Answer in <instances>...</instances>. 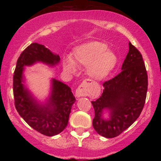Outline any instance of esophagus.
Returning a JSON list of instances; mask_svg holds the SVG:
<instances>
[{
	"label": "esophagus",
	"mask_w": 161,
	"mask_h": 161,
	"mask_svg": "<svg viewBox=\"0 0 161 161\" xmlns=\"http://www.w3.org/2000/svg\"><path fill=\"white\" fill-rule=\"evenodd\" d=\"M92 82L90 80H85L81 83L77 89L75 90V96L76 97H82V96H87L89 95L90 86Z\"/></svg>",
	"instance_id": "esophagus-1"
}]
</instances>
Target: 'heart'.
I'll return each mask as SVG.
<instances>
[{
  "mask_svg": "<svg viewBox=\"0 0 161 161\" xmlns=\"http://www.w3.org/2000/svg\"><path fill=\"white\" fill-rule=\"evenodd\" d=\"M108 45L100 42H90L75 47L72 57H65L64 69L69 73L76 71L77 66H87V73L92 78L101 80L106 78L115 67L117 57Z\"/></svg>",
  "mask_w": 161,
  "mask_h": 161,
  "instance_id": "1",
  "label": "heart"
}]
</instances>
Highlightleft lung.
I'll use <instances>...</instances> for the list:
<instances>
[{"mask_svg":"<svg viewBox=\"0 0 161 161\" xmlns=\"http://www.w3.org/2000/svg\"><path fill=\"white\" fill-rule=\"evenodd\" d=\"M129 52L122 65V71L103 84L101 97L92 101L95 109L93 127L104 137L110 138L120 135L140 116L145 103L147 75L141 53L129 43ZM105 108L110 118L103 119Z\"/></svg>","mask_w":161,"mask_h":161,"instance_id":"left-lung-1","label":"left lung"}]
</instances>
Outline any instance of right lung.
<instances>
[{
    "label": "right lung",
    "instance_id": "1",
    "mask_svg": "<svg viewBox=\"0 0 161 161\" xmlns=\"http://www.w3.org/2000/svg\"><path fill=\"white\" fill-rule=\"evenodd\" d=\"M60 60L59 55L53 53L44 45L32 43L21 53L14 74L16 110L32 128L47 136H56L66 128L75 98L67 85L53 79L47 103L41 104L24 86L23 73L25 66H32L37 62L55 66Z\"/></svg>",
    "mask_w": 161,
    "mask_h": 161
}]
</instances>
